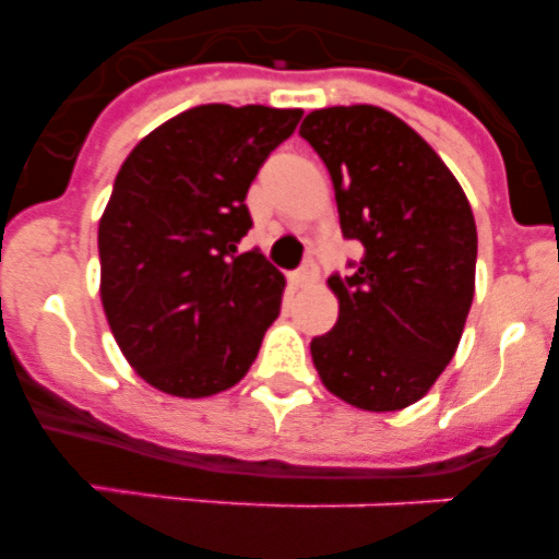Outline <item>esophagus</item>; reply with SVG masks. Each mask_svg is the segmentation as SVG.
Instances as JSON below:
<instances>
[{
    "mask_svg": "<svg viewBox=\"0 0 559 559\" xmlns=\"http://www.w3.org/2000/svg\"><path fill=\"white\" fill-rule=\"evenodd\" d=\"M316 276H319V265H316V260H305L302 269L294 271V274H290V280H294L296 285H310V283H316Z\"/></svg>",
    "mask_w": 559,
    "mask_h": 559,
    "instance_id": "obj_1",
    "label": "esophagus"
}]
</instances>
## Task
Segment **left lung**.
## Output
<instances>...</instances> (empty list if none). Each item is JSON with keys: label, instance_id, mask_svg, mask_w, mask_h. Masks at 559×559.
Instances as JSON below:
<instances>
[{"label": "left lung", "instance_id": "obj_1", "mask_svg": "<svg viewBox=\"0 0 559 559\" xmlns=\"http://www.w3.org/2000/svg\"><path fill=\"white\" fill-rule=\"evenodd\" d=\"M333 179L341 231L364 246L328 285L338 322L310 341L324 386L364 412H400L445 372L476 288V221L445 162L378 106L305 117Z\"/></svg>", "mask_w": 559, "mask_h": 559}]
</instances>
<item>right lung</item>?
Instances as JSON below:
<instances>
[{"instance_id":"right-lung-1","label":"right lung","mask_w":559,"mask_h":559,"mask_svg":"<svg viewBox=\"0 0 559 559\" xmlns=\"http://www.w3.org/2000/svg\"><path fill=\"white\" fill-rule=\"evenodd\" d=\"M302 108L195 106L128 153L97 229L108 328L136 374L210 397L254 364L285 276L260 251L246 192Z\"/></svg>"}]
</instances>
